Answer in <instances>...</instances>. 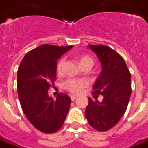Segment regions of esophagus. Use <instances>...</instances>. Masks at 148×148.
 Listing matches in <instances>:
<instances>
[{
	"label": "esophagus",
	"instance_id": "obj_1",
	"mask_svg": "<svg viewBox=\"0 0 148 148\" xmlns=\"http://www.w3.org/2000/svg\"><path fill=\"white\" fill-rule=\"evenodd\" d=\"M77 98V97L76 96H74V95H71V99L72 101H75V99Z\"/></svg>",
	"mask_w": 148,
	"mask_h": 148
}]
</instances>
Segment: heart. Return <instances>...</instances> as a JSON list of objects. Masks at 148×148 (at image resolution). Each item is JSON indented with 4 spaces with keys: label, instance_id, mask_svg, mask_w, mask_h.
<instances>
[{
    "label": "heart",
    "instance_id": "1",
    "mask_svg": "<svg viewBox=\"0 0 148 148\" xmlns=\"http://www.w3.org/2000/svg\"><path fill=\"white\" fill-rule=\"evenodd\" d=\"M79 64L82 68L92 67L94 61L93 58L88 55H82L78 57ZM64 58H61L56 66V72L57 74H61L62 68L64 66ZM87 86V82L84 79H68L64 83V88L71 93H78L82 89Z\"/></svg>",
    "mask_w": 148,
    "mask_h": 148
}]
</instances>
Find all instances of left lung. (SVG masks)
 Masks as SVG:
<instances>
[{
    "label": "left lung",
    "instance_id": "obj_1",
    "mask_svg": "<svg viewBox=\"0 0 148 148\" xmlns=\"http://www.w3.org/2000/svg\"><path fill=\"white\" fill-rule=\"evenodd\" d=\"M102 66L93 86V94L103 100L93 101L90 97L85 115L89 124L104 132L114 127L127 109L131 93V73L122 56L105 45H90Z\"/></svg>",
    "mask_w": 148,
    "mask_h": 148
}]
</instances>
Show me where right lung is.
Returning a JSON list of instances; mask_svg holds the SVG:
<instances>
[{
	"instance_id": "add662e5",
	"label": "right lung",
	"mask_w": 148,
	"mask_h": 148,
	"mask_svg": "<svg viewBox=\"0 0 148 148\" xmlns=\"http://www.w3.org/2000/svg\"><path fill=\"white\" fill-rule=\"evenodd\" d=\"M73 46L42 44L27 52L17 72V91L21 108L30 123L43 133H54L64 124L71 100L66 93L56 100L48 90L56 80L57 60Z\"/></svg>"
}]
</instances>
